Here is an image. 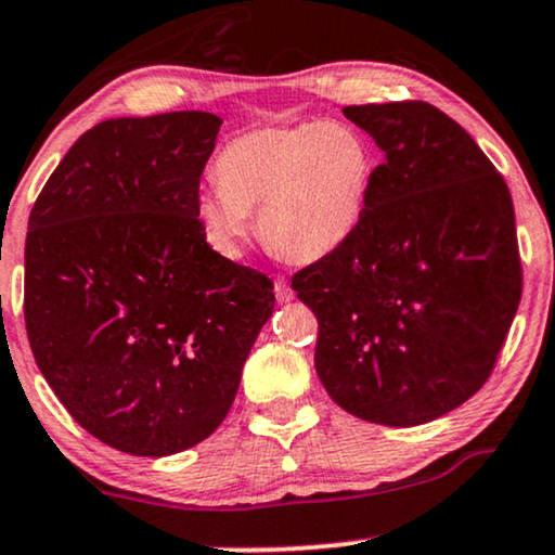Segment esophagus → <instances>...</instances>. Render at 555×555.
<instances>
[{"label": "esophagus", "mask_w": 555, "mask_h": 555, "mask_svg": "<svg viewBox=\"0 0 555 555\" xmlns=\"http://www.w3.org/2000/svg\"><path fill=\"white\" fill-rule=\"evenodd\" d=\"M273 292H276V299L279 301H289L294 297L289 282H286V279H282V276H279L276 282H273Z\"/></svg>", "instance_id": "34e87169"}]
</instances>
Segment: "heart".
<instances>
[{
    "instance_id": "b5f03b06",
    "label": "heart",
    "mask_w": 555,
    "mask_h": 555,
    "mask_svg": "<svg viewBox=\"0 0 555 555\" xmlns=\"http://www.w3.org/2000/svg\"><path fill=\"white\" fill-rule=\"evenodd\" d=\"M376 151L346 122L263 128L217 153L215 181L196 217L220 254L237 256L258 209V235L289 263H318L353 241L366 220Z\"/></svg>"
}]
</instances>
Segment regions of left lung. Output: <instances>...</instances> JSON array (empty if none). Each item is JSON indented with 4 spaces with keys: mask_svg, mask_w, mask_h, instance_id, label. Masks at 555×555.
<instances>
[{
    "mask_svg": "<svg viewBox=\"0 0 555 555\" xmlns=\"http://www.w3.org/2000/svg\"><path fill=\"white\" fill-rule=\"evenodd\" d=\"M384 153L366 220L292 289L320 322L314 369L376 425L443 417L483 387L522 292L509 189L474 138L425 102L346 107Z\"/></svg>",
    "mask_w": 555,
    "mask_h": 555,
    "instance_id": "1",
    "label": "left lung"
}]
</instances>
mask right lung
I'll use <instances>...</instances> for the list:
<instances>
[{
  "label": "right lung",
  "mask_w": 555,
  "mask_h": 555,
  "mask_svg": "<svg viewBox=\"0 0 555 555\" xmlns=\"http://www.w3.org/2000/svg\"><path fill=\"white\" fill-rule=\"evenodd\" d=\"M222 120H104L35 202L25 325L40 374L96 440L164 459L209 438L273 314L269 276L209 248L199 177Z\"/></svg>",
  "instance_id": "obj_1"
}]
</instances>
